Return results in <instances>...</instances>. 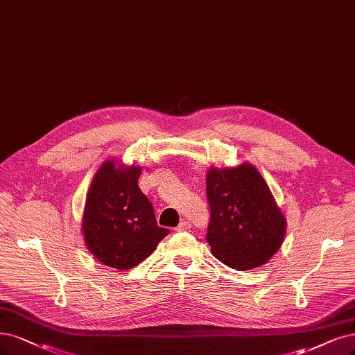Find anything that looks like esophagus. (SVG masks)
<instances>
[{"mask_svg":"<svg viewBox=\"0 0 355 355\" xmlns=\"http://www.w3.org/2000/svg\"><path fill=\"white\" fill-rule=\"evenodd\" d=\"M191 227V223L189 222H187V220H183V222H180L178 226H176V229L175 230H178V232H183V230H188Z\"/></svg>","mask_w":355,"mask_h":355,"instance_id":"esophagus-1","label":"esophagus"}]
</instances>
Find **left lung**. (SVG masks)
<instances>
[{"instance_id":"1","label":"left lung","mask_w":355,"mask_h":355,"mask_svg":"<svg viewBox=\"0 0 355 355\" xmlns=\"http://www.w3.org/2000/svg\"><path fill=\"white\" fill-rule=\"evenodd\" d=\"M210 222L205 239L217 260L236 270L267 263L282 245L286 222L259 170L251 164L207 175Z\"/></svg>"}]
</instances>
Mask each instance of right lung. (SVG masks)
<instances>
[{"label": "right lung", "mask_w": 355, "mask_h": 355, "mask_svg": "<svg viewBox=\"0 0 355 355\" xmlns=\"http://www.w3.org/2000/svg\"><path fill=\"white\" fill-rule=\"evenodd\" d=\"M139 167L101 166L92 179L82 230L88 250L100 263L129 270L138 266L168 235L157 225L153 204L138 187Z\"/></svg>", "instance_id": "add662e5"}]
</instances>
